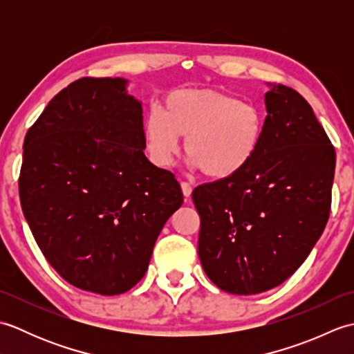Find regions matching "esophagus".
Returning a JSON list of instances; mask_svg holds the SVG:
<instances>
[{"mask_svg":"<svg viewBox=\"0 0 354 354\" xmlns=\"http://www.w3.org/2000/svg\"><path fill=\"white\" fill-rule=\"evenodd\" d=\"M181 189H183V194H184V196H185V198H190L192 190H193L192 184L187 183V181H183V183H181Z\"/></svg>","mask_w":354,"mask_h":354,"instance_id":"1","label":"esophagus"}]
</instances>
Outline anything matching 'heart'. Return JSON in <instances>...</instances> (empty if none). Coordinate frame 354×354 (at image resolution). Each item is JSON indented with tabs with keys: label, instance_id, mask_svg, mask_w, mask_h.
Wrapping results in <instances>:
<instances>
[{
	"label": "heart",
	"instance_id": "b5f03b06",
	"mask_svg": "<svg viewBox=\"0 0 354 354\" xmlns=\"http://www.w3.org/2000/svg\"><path fill=\"white\" fill-rule=\"evenodd\" d=\"M265 115L257 104L216 89H179L145 122L152 161L167 167L179 152V138L193 169L214 181L242 173L259 153Z\"/></svg>",
	"mask_w": 354,
	"mask_h": 354
}]
</instances>
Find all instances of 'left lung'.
I'll return each instance as SVG.
<instances>
[{
	"instance_id": "1",
	"label": "left lung",
	"mask_w": 354,
	"mask_h": 354,
	"mask_svg": "<svg viewBox=\"0 0 354 354\" xmlns=\"http://www.w3.org/2000/svg\"><path fill=\"white\" fill-rule=\"evenodd\" d=\"M259 153L237 176L193 190L198 254L217 288L254 295L295 272L328 221L336 153L304 97L269 84Z\"/></svg>"
}]
</instances>
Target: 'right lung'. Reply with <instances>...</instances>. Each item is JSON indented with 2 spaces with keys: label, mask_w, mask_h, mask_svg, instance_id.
<instances>
[{
  "label": "right lung",
  "mask_w": 354,
  "mask_h": 354,
  "mask_svg": "<svg viewBox=\"0 0 354 354\" xmlns=\"http://www.w3.org/2000/svg\"><path fill=\"white\" fill-rule=\"evenodd\" d=\"M126 84L82 77L53 97L26 135L19 173L22 212L45 259L100 295L141 280L184 202L175 175L142 152V108Z\"/></svg>",
  "instance_id": "add662e5"
}]
</instances>
